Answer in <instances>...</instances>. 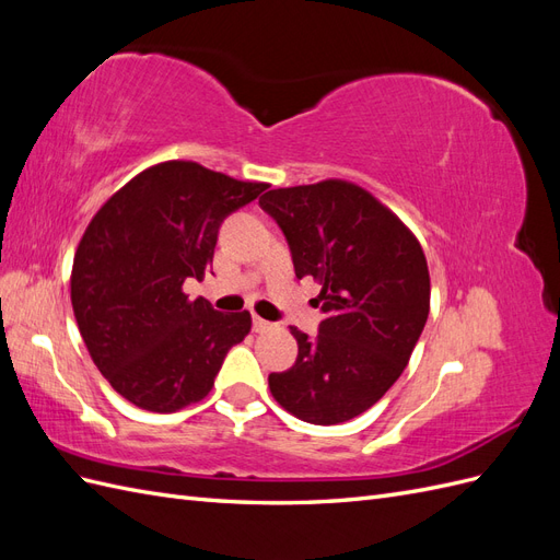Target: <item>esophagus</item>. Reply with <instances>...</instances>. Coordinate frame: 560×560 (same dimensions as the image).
Segmentation results:
<instances>
[{"label": "esophagus", "mask_w": 560, "mask_h": 560, "mask_svg": "<svg viewBox=\"0 0 560 560\" xmlns=\"http://www.w3.org/2000/svg\"><path fill=\"white\" fill-rule=\"evenodd\" d=\"M252 327H254V331H257V334H264L273 325H270V322H266V319H261L259 315H252Z\"/></svg>", "instance_id": "esophagus-1"}]
</instances>
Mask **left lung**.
Returning <instances> with one entry per match:
<instances>
[{
	"label": "left lung",
	"mask_w": 560,
	"mask_h": 560,
	"mask_svg": "<svg viewBox=\"0 0 560 560\" xmlns=\"http://www.w3.org/2000/svg\"><path fill=\"white\" fill-rule=\"evenodd\" d=\"M292 252L296 278L322 284L319 334L290 327L299 354L268 387L292 416L336 425L371 409L409 364L430 313V270L416 235L343 179L259 198Z\"/></svg>",
	"instance_id": "1"
}]
</instances>
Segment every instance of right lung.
<instances>
[{"instance_id":"1","label":"right lung","mask_w":560,"mask_h":560,"mask_svg":"<svg viewBox=\"0 0 560 560\" xmlns=\"http://www.w3.org/2000/svg\"><path fill=\"white\" fill-rule=\"evenodd\" d=\"M264 182H238L194 161L147 167L118 189L83 233L72 266V308L109 385L144 411L173 413L206 397L252 317L189 301V278L212 264L219 226Z\"/></svg>"}]
</instances>
